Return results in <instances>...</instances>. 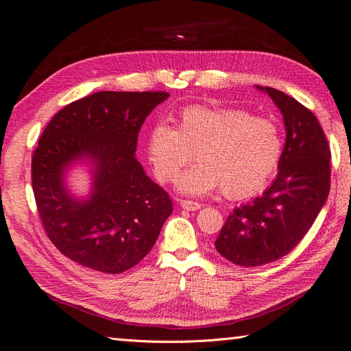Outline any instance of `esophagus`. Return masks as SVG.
<instances>
[{
    "mask_svg": "<svg viewBox=\"0 0 351 351\" xmlns=\"http://www.w3.org/2000/svg\"><path fill=\"white\" fill-rule=\"evenodd\" d=\"M180 205H182V208L186 210H197L200 208L199 202H193V200H182L180 202Z\"/></svg>",
    "mask_w": 351,
    "mask_h": 351,
    "instance_id": "esophagus-1",
    "label": "esophagus"
}]
</instances>
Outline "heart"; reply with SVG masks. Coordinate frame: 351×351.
Masks as SVG:
<instances>
[{
    "instance_id": "1",
    "label": "heart",
    "mask_w": 351,
    "mask_h": 351,
    "mask_svg": "<svg viewBox=\"0 0 351 351\" xmlns=\"http://www.w3.org/2000/svg\"><path fill=\"white\" fill-rule=\"evenodd\" d=\"M147 155L156 177H180L182 193L200 196L221 189L222 195L243 199L269 183L282 155V139L274 121L237 108L192 105L178 114L176 129L156 124L147 136Z\"/></svg>"
}]
</instances>
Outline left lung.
<instances>
[{"label": "left lung", "instance_id": "1", "mask_svg": "<svg viewBox=\"0 0 351 351\" xmlns=\"http://www.w3.org/2000/svg\"><path fill=\"white\" fill-rule=\"evenodd\" d=\"M258 89L284 119L278 176L263 195L231 212L215 240L222 256L246 268L278 261L300 243L325 205L331 180V151L315 114L281 90Z\"/></svg>", "mask_w": 351, "mask_h": 351}]
</instances>
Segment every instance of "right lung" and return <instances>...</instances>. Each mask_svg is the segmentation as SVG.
<instances>
[{"label":"right lung","instance_id":"add662e5","mask_svg":"<svg viewBox=\"0 0 351 351\" xmlns=\"http://www.w3.org/2000/svg\"><path fill=\"white\" fill-rule=\"evenodd\" d=\"M167 98L162 90L97 92L60 110L42 132L32 156V189L47 236L69 259L121 274L154 247L173 202L134 154L146 117ZM82 158L94 164L86 201L64 186V171Z\"/></svg>","mask_w":351,"mask_h":351}]
</instances>
